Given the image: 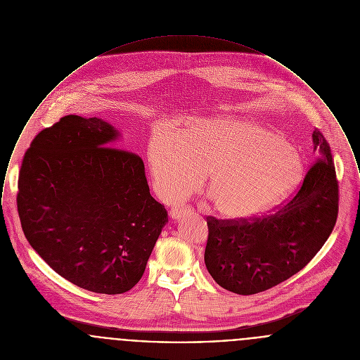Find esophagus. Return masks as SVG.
<instances>
[{
    "label": "esophagus",
    "mask_w": 360,
    "mask_h": 360,
    "mask_svg": "<svg viewBox=\"0 0 360 360\" xmlns=\"http://www.w3.org/2000/svg\"><path fill=\"white\" fill-rule=\"evenodd\" d=\"M191 207L188 206H181V207H172L169 212V216L172 219H180L183 217L190 216L191 214Z\"/></svg>",
    "instance_id": "34e87169"
}]
</instances>
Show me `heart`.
Segmentation results:
<instances>
[{"label":"heart","instance_id":"obj_1","mask_svg":"<svg viewBox=\"0 0 360 360\" xmlns=\"http://www.w3.org/2000/svg\"><path fill=\"white\" fill-rule=\"evenodd\" d=\"M147 161L162 198L179 199L207 174L206 187L219 216H259L295 190L303 160L295 146L264 127L238 119H202L176 134L160 129Z\"/></svg>","mask_w":360,"mask_h":360}]
</instances>
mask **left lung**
<instances>
[{"instance_id":"left-lung-1","label":"left lung","mask_w":360,"mask_h":360,"mask_svg":"<svg viewBox=\"0 0 360 360\" xmlns=\"http://www.w3.org/2000/svg\"><path fill=\"white\" fill-rule=\"evenodd\" d=\"M316 160L287 202L262 217H207L205 264L219 287L254 295L285 281L311 261L338 214V181L330 146L312 132Z\"/></svg>"}]
</instances>
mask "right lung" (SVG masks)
I'll return each mask as SVG.
<instances>
[{"label": "right lung", "mask_w": 360, "mask_h": 360, "mask_svg": "<svg viewBox=\"0 0 360 360\" xmlns=\"http://www.w3.org/2000/svg\"><path fill=\"white\" fill-rule=\"evenodd\" d=\"M98 117L65 116L25 151L18 212L25 239L77 287L119 295L135 287L168 213L151 195L142 158L113 147Z\"/></svg>", "instance_id": "add662e5"}]
</instances>
